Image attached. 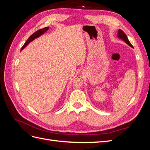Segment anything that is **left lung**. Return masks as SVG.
<instances>
[{
  "instance_id": "left-lung-1",
  "label": "left lung",
  "mask_w": 150,
  "mask_h": 150,
  "mask_svg": "<svg viewBox=\"0 0 150 150\" xmlns=\"http://www.w3.org/2000/svg\"><path fill=\"white\" fill-rule=\"evenodd\" d=\"M117 37H118V38L121 39V40H123V41L125 42H126L127 44L129 45V46L131 47H133V46L131 45V44L130 43V42L129 41V40L128 39V38H127V35H126V34L124 33L123 31H122V30L121 29H119L118 30V33H117Z\"/></svg>"
}]
</instances>
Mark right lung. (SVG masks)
<instances>
[{
    "mask_svg": "<svg viewBox=\"0 0 150 150\" xmlns=\"http://www.w3.org/2000/svg\"><path fill=\"white\" fill-rule=\"evenodd\" d=\"M48 29H49V27H47V28H43V29H39V30H38V31L35 32V33H34V34H32V35L30 36V37L29 38V39H28V40H27V41L25 42V44H24V46L22 47V48H21V51H22V50H23L27 46H28V45L30 42L33 41V40H34L36 38H38L40 37V36L41 35L44 34L45 33H46V32L47 30H48Z\"/></svg>",
    "mask_w": 150,
    "mask_h": 150,
    "instance_id": "1",
    "label": "right lung"
}]
</instances>
